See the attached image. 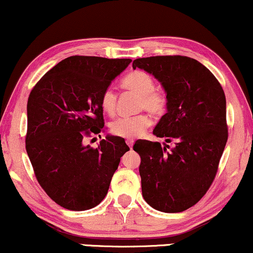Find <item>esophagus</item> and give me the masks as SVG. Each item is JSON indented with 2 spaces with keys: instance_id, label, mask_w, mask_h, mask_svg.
I'll return each mask as SVG.
<instances>
[{
  "instance_id": "obj_1",
  "label": "esophagus",
  "mask_w": 253,
  "mask_h": 253,
  "mask_svg": "<svg viewBox=\"0 0 253 253\" xmlns=\"http://www.w3.org/2000/svg\"><path fill=\"white\" fill-rule=\"evenodd\" d=\"M126 144H127V146H129L130 149H132V145H133V139H126Z\"/></svg>"
}]
</instances>
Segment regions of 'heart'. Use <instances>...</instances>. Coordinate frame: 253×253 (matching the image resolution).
<instances>
[{"mask_svg":"<svg viewBox=\"0 0 253 253\" xmlns=\"http://www.w3.org/2000/svg\"><path fill=\"white\" fill-rule=\"evenodd\" d=\"M121 86L124 89L139 95L137 110H147L153 116H160L166 111L167 96L165 91L155 88V80L146 72L139 70L130 72L122 79ZM100 104L104 113L113 116L117 106V94L113 88L103 90ZM150 124L151 119L149 115L140 113L133 116L120 117L110 124V130L115 136L133 139L140 136Z\"/></svg>","mask_w":253,"mask_h":253,"instance_id":"1","label":"heart"}]
</instances>
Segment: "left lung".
Listing matches in <instances>:
<instances>
[{
	"instance_id": "8db88e82",
	"label": "left lung",
	"mask_w": 253,
	"mask_h": 253,
	"mask_svg": "<svg viewBox=\"0 0 253 253\" xmlns=\"http://www.w3.org/2000/svg\"><path fill=\"white\" fill-rule=\"evenodd\" d=\"M132 68L146 71L162 84L167 113L153 134L167 143L175 140L170 151L158 142L134 143L143 198L159 211H183L202 199L217 173L228 140L224 91L208 68L189 57L139 58Z\"/></svg>"
}]
</instances>
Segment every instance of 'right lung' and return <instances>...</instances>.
<instances>
[{
    "mask_svg": "<svg viewBox=\"0 0 253 253\" xmlns=\"http://www.w3.org/2000/svg\"><path fill=\"white\" fill-rule=\"evenodd\" d=\"M131 59L72 55L51 68L28 100L25 147L45 193L70 211H87L107 195L129 146L108 136L96 149L84 139L104 129L100 100Z\"/></svg>",
    "mask_w": 253,
    "mask_h": 253,
    "instance_id": "1",
    "label": "right lung"
}]
</instances>
